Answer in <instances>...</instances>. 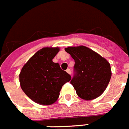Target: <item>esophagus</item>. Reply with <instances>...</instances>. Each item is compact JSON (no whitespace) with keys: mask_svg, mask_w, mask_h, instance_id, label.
Segmentation results:
<instances>
[{"mask_svg":"<svg viewBox=\"0 0 129 129\" xmlns=\"http://www.w3.org/2000/svg\"><path fill=\"white\" fill-rule=\"evenodd\" d=\"M66 72L68 73V74H70V75H71V70H70L69 68H68V69L66 70Z\"/></svg>","mask_w":129,"mask_h":129,"instance_id":"34e87169","label":"esophagus"}]
</instances>
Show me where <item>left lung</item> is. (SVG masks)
Here are the masks:
<instances>
[{
    "label": "left lung",
    "mask_w": 129,
    "mask_h": 129,
    "mask_svg": "<svg viewBox=\"0 0 129 129\" xmlns=\"http://www.w3.org/2000/svg\"><path fill=\"white\" fill-rule=\"evenodd\" d=\"M65 51L75 61L76 74L71 83L78 96L85 100L100 97L106 90L112 76L109 63L85 46H68Z\"/></svg>",
    "instance_id": "1"
}]
</instances>
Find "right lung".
Returning a JSON list of instances; mask_svg holds the SVG:
<instances>
[{"label":"right lung","instance_id":"obj_1","mask_svg":"<svg viewBox=\"0 0 129 129\" xmlns=\"http://www.w3.org/2000/svg\"><path fill=\"white\" fill-rule=\"evenodd\" d=\"M59 50V47H44L39 50L24 65L19 75L22 90L39 105L55 103L62 86L71 79L58 63L52 61Z\"/></svg>","mask_w":129,"mask_h":129}]
</instances>
